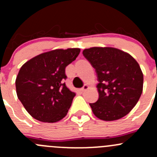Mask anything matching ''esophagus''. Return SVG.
Returning <instances> with one entry per match:
<instances>
[{"instance_id":"obj_1","label":"esophagus","mask_w":157,"mask_h":157,"mask_svg":"<svg viewBox=\"0 0 157 157\" xmlns=\"http://www.w3.org/2000/svg\"><path fill=\"white\" fill-rule=\"evenodd\" d=\"M88 88H89V86H88V85L85 84L84 86H83V87H82L81 89H80V90H81L82 92H83V91H85V90H87Z\"/></svg>"}]
</instances>
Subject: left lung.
Segmentation results:
<instances>
[{
    "label": "left lung",
    "instance_id": "left-lung-1",
    "mask_svg": "<svg viewBox=\"0 0 157 157\" xmlns=\"http://www.w3.org/2000/svg\"><path fill=\"white\" fill-rule=\"evenodd\" d=\"M83 55L97 75L99 99L90 103L93 114L104 121H115L129 113L143 91L144 75L131 55L112 47L84 49Z\"/></svg>",
    "mask_w": 157,
    "mask_h": 157
}]
</instances>
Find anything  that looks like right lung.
Returning <instances> with one entry per match:
<instances>
[{
	"instance_id": "add662e5",
	"label": "right lung",
	"mask_w": 157,
	"mask_h": 157,
	"mask_svg": "<svg viewBox=\"0 0 157 157\" xmlns=\"http://www.w3.org/2000/svg\"><path fill=\"white\" fill-rule=\"evenodd\" d=\"M80 48L55 49L25 63L16 79L17 97L35 119L54 123L66 116L75 93L66 86L65 68Z\"/></svg>"
}]
</instances>
